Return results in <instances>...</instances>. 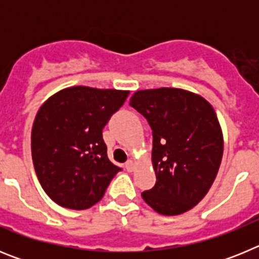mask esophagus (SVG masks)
<instances>
[{"mask_svg": "<svg viewBox=\"0 0 259 259\" xmlns=\"http://www.w3.org/2000/svg\"><path fill=\"white\" fill-rule=\"evenodd\" d=\"M125 168H127V171H130V172H131V171H134L135 162L132 161V159H130V161H128L127 163H125Z\"/></svg>", "mask_w": 259, "mask_h": 259, "instance_id": "1", "label": "esophagus"}]
</instances>
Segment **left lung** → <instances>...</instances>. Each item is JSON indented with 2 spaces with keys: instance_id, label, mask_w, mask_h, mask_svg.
I'll return each mask as SVG.
<instances>
[{
  "instance_id": "8db88e82",
  "label": "left lung",
  "mask_w": 259,
  "mask_h": 259,
  "mask_svg": "<svg viewBox=\"0 0 259 259\" xmlns=\"http://www.w3.org/2000/svg\"><path fill=\"white\" fill-rule=\"evenodd\" d=\"M130 105L153 131L152 163L157 182L143 192L162 215L193 209L211 188L223 157V132L209 101L180 88L137 91Z\"/></svg>"
}]
</instances>
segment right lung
Wrapping results in <instances>:
<instances>
[{"mask_svg":"<svg viewBox=\"0 0 259 259\" xmlns=\"http://www.w3.org/2000/svg\"><path fill=\"white\" fill-rule=\"evenodd\" d=\"M128 95L75 85L41 105L32 125V161L41 187L57 205L85 210L104 197L120 168L107 158L102 128Z\"/></svg>","mask_w":259,"mask_h":259,"instance_id":"obj_1","label":"right lung"}]
</instances>
